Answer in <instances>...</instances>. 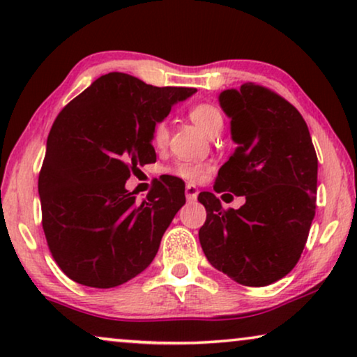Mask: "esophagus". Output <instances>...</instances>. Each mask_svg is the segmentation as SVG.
Masks as SVG:
<instances>
[{"label":"esophagus","instance_id":"34e87169","mask_svg":"<svg viewBox=\"0 0 357 357\" xmlns=\"http://www.w3.org/2000/svg\"><path fill=\"white\" fill-rule=\"evenodd\" d=\"M198 193H199V190L192 183H188L187 187H185V197H187V202H190V203L197 202Z\"/></svg>","mask_w":357,"mask_h":357}]
</instances>
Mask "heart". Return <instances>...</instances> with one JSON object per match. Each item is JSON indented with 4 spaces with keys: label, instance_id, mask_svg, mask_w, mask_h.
<instances>
[{
    "label": "heart",
    "instance_id": "1",
    "mask_svg": "<svg viewBox=\"0 0 357 357\" xmlns=\"http://www.w3.org/2000/svg\"><path fill=\"white\" fill-rule=\"evenodd\" d=\"M190 119L193 120V123L198 126L199 130L204 131L208 136L218 135L222 130L224 125V116L221 110L213 104H197L190 109ZM169 141V128L165 121H159L153 130V143L158 148L167 144ZM206 165L202 162H193V160H178L177 164L172 167V172L177 177H182L190 182H197L203 177Z\"/></svg>",
    "mask_w": 357,
    "mask_h": 357
}]
</instances>
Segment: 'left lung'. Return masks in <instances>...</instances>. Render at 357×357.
I'll use <instances>...</instances> for the list:
<instances>
[{"mask_svg": "<svg viewBox=\"0 0 357 357\" xmlns=\"http://www.w3.org/2000/svg\"><path fill=\"white\" fill-rule=\"evenodd\" d=\"M219 105L237 148L219 169L214 192L245 203L224 211L216 195L199 193L206 208L199 243L208 261L238 284L266 286L284 278L304 250L319 160L305 120L276 92L245 82L222 91Z\"/></svg>", "mask_w": 357, "mask_h": 357, "instance_id": "left-lung-1", "label": "left lung"}]
</instances>
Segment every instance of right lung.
Segmentation results:
<instances>
[{
    "label": "right lung",
    "mask_w": 357,
    "mask_h": 357,
    "mask_svg": "<svg viewBox=\"0 0 357 357\" xmlns=\"http://www.w3.org/2000/svg\"><path fill=\"white\" fill-rule=\"evenodd\" d=\"M193 87H155L109 73L56 116L38 175L48 248L70 280L109 289L139 275L185 204V183L160 177L143 202L125 188L155 162L153 130Z\"/></svg>",
    "instance_id": "obj_1"
}]
</instances>
